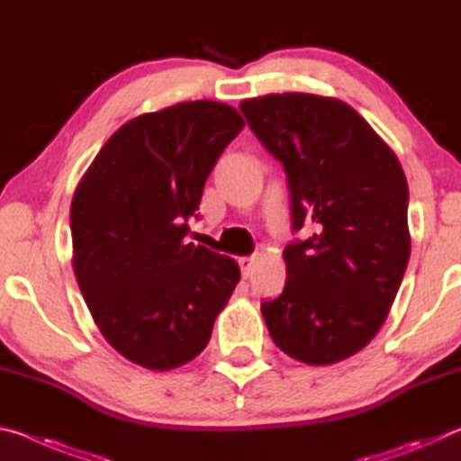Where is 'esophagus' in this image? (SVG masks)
I'll list each match as a JSON object with an SVG mask.
<instances>
[{
  "label": "esophagus",
  "instance_id": "1",
  "mask_svg": "<svg viewBox=\"0 0 461 461\" xmlns=\"http://www.w3.org/2000/svg\"><path fill=\"white\" fill-rule=\"evenodd\" d=\"M240 262V268H241V275H244L246 278L252 275V268H254V264H256V258L254 256H241V258L238 260Z\"/></svg>",
  "mask_w": 461,
  "mask_h": 461
}]
</instances>
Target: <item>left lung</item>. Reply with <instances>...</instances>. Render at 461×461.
<instances>
[{
    "label": "left lung",
    "mask_w": 461,
    "mask_h": 461,
    "mask_svg": "<svg viewBox=\"0 0 461 461\" xmlns=\"http://www.w3.org/2000/svg\"><path fill=\"white\" fill-rule=\"evenodd\" d=\"M262 146L283 162L293 230L286 283L260 311L294 360L327 366L370 343L409 264V185L396 154L354 107L311 93L240 104Z\"/></svg>",
    "instance_id": "1"
}]
</instances>
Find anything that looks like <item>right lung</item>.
Listing matches in <instances>:
<instances>
[{
    "instance_id": "right-lung-1",
    "label": "right lung",
    "mask_w": 461,
    "mask_h": 461,
    "mask_svg": "<svg viewBox=\"0 0 461 461\" xmlns=\"http://www.w3.org/2000/svg\"><path fill=\"white\" fill-rule=\"evenodd\" d=\"M241 128L236 109L207 99L138 115L77 185V283L109 346L142 368L197 357L240 283L236 260L186 236L207 176Z\"/></svg>"
}]
</instances>
